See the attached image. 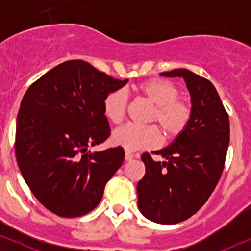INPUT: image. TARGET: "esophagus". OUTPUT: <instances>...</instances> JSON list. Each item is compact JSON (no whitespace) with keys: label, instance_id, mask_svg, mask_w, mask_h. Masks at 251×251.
<instances>
[{"label":"esophagus","instance_id":"34e87169","mask_svg":"<svg viewBox=\"0 0 251 251\" xmlns=\"http://www.w3.org/2000/svg\"><path fill=\"white\" fill-rule=\"evenodd\" d=\"M138 155H136V154H132V153H130V152H126V156H125V159H126V161H131L133 157H137Z\"/></svg>","mask_w":251,"mask_h":251}]
</instances>
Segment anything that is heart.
<instances>
[{
    "label": "heart",
    "mask_w": 251,
    "mask_h": 251,
    "mask_svg": "<svg viewBox=\"0 0 251 251\" xmlns=\"http://www.w3.org/2000/svg\"><path fill=\"white\" fill-rule=\"evenodd\" d=\"M136 91L154 105L151 121L161 126L168 139L183 135L193 116V107L180 99V91L173 82L163 78H151L136 87ZM128 108L126 92L118 89L108 92L102 100V113L109 121L119 125L125 120ZM113 142L128 151L155 147L161 143V132L156 126L125 125L113 132Z\"/></svg>",
    "instance_id": "b5f03b06"
}]
</instances>
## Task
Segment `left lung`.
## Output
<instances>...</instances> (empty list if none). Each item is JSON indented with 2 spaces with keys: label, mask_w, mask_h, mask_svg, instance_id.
<instances>
[{
  "label": "left lung",
  "mask_w": 251,
  "mask_h": 251,
  "mask_svg": "<svg viewBox=\"0 0 251 251\" xmlns=\"http://www.w3.org/2000/svg\"><path fill=\"white\" fill-rule=\"evenodd\" d=\"M162 76L184 77L191 94L193 116L183 135L166 149L142 160L145 176L137 184L138 207L150 221L177 224L186 221L214 192L224 169L229 143V120L217 90L207 78L179 68Z\"/></svg>",
  "instance_id": "obj_1"
}]
</instances>
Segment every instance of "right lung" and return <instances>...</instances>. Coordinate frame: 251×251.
<instances>
[{
    "instance_id": "add662e5",
    "label": "right lung",
    "mask_w": 251,
    "mask_h": 251,
    "mask_svg": "<svg viewBox=\"0 0 251 251\" xmlns=\"http://www.w3.org/2000/svg\"><path fill=\"white\" fill-rule=\"evenodd\" d=\"M126 82L84 60H68L24 96L17 116V163L32 193L57 216L74 218L94 210L121 167V146L95 153L88 147L111 135L102 100Z\"/></svg>"
}]
</instances>
